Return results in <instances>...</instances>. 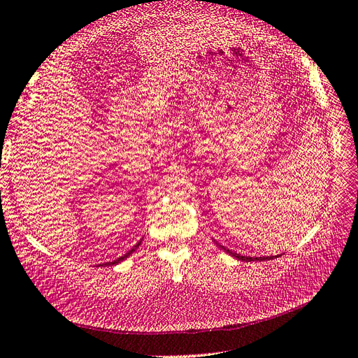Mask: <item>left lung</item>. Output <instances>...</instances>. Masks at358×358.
<instances>
[{"label":"left lung","mask_w":358,"mask_h":358,"mask_svg":"<svg viewBox=\"0 0 358 358\" xmlns=\"http://www.w3.org/2000/svg\"><path fill=\"white\" fill-rule=\"evenodd\" d=\"M222 249H225L224 246H222ZM225 252L227 254H230V255H233L234 258H237V259H241V262H263V259H273L275 257H257V258H252V257H245V255H239V254H236V252H233V251H230V249H225Z\"/></svg>","instance_id":"1"}]
</instances>
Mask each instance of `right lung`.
<instances>
[{"mask_svg": "<svg viewBox=\"0 0 358 358\" xmlns=\"http://www.w3.org/2000/svg\"><path fill=\"white\" fill-rule=\"evenodd\" d=\"M138 245H140V243H137V245H136L134 248H131V249H129V251H128L127 254H124L122 257H119L117 259H115V262H112V263H110V262H109V263H104V266H112V264H117V263H121V262H124V259H125V258H128L129 255H131V254H133V252L136 251V249L138 248Z\"/></svg>", "mask_w": 358, "mask_h": 358, "instance_id": "1", "label": "right lung"}]
</instances>
